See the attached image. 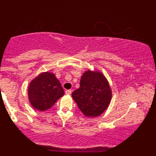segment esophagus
<instances>
[{
  "mask_svg": "<svg viewBox=\"0 0 156 156\" xmlns=\"http://www.w3.org/2000/svg\"><path fill=\"white\" fill-rule=\"evenodd\" d=\"M71 93H72V90H70V89H67V90L65 91L66 94H71Z\"/></svg>",
  "mask_w": 156,
  "mask_h": 156,
  "instance_id": "34e87169",
  "label": "esophagus"
}]
</instances>
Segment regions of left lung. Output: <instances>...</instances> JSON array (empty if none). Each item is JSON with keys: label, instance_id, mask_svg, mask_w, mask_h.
Wrapping results in <instances>:
<instances>
[{"label": "left lung", "instance_id": "1", "mask_svg": "<svg viewBox=\"0 0 156 156\" xmlns=\"http://www.w3.org/2000/svg\"><path fill=\"white\" fill-rule=\"evenodd\" d=\"M72 96L85 116L96 117L108 108L112 99V90L101 72L88 70L82 76L80 88L74 91Z\"/></svg>", "mask_w": 156, "mask_h": 156}]
</instances>
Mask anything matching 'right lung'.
Instances as JSON below:
<instances>
[{
    "mask_svg": "<svg viewBox=\"0 0 156 156\" xmlns=\"http://www.w3.org/2000/svg\"><path fill=\"white\" fill-rule=\"evenodd\" d=\"M64 94L65 91L59 81L54 74L48 72L38 75L28 87V97L31 105L41 112L54 106Z\"/></svg>",
    "mask_w": 156,
    "mask_h": 156,
    "instance_id": "add662e5",
    "label": "right lung"
}]
</instances>
